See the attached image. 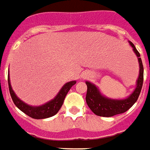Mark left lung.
<instances>
[{"label": "left lung", "instance_id": "left-lung-1", "mask_svg": "<svg viewBox=\"0 0 150 150\" xmlns=\"http://www.w3.org/2000/svg\"><path fill=\"white\" fill-rule=\"evenodd\" d=\"M129 45L133 47V51L137 55L139 64V75L136 82V87L127 98L122 99L110 98L103 95L96 85L89 81H86L87 86V91L86 95V102L87 106L91 111L101 117H112L116 115L122 114L127 111L134 103H136L139 97L143 84V68L142 61L140 58V54L131 41H129Z\"/></svg>", "mask_w": 150, "mask_h": 150}]
</instances>
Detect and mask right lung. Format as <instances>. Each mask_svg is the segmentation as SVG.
I'll use <instances>...</instances> for the list:
<instances>
[{
	"label": "right lung",
	"instance_id": "add662e5",
	"mask_svg": "<svg viewBox=\"0 0 150 150\" xmlns=\"http://www.w3.org/2000/svg\"><path fill=\"white\" fill-rule=\"evenodd\" d=\"M8 88H9V92L13 103L16 105V106L26 114L28 116L35 118V119H44V118H47V117H52L55 115H56L61 106L64 103V98L66 97L67 92L69 91L70 89L71 88L73 85L76 83V81H70L67 83L62 86L60 91L58 92V94L55 95V98H52V100L48 101L47 103H44L40 106H31L27 103L19 98L17 95L15 94V92L12 88L11 86V82H10L9 77V71L8 73Z\"/></svg>",
	"mask_w": 150,
	"mask_h": 150
}]
</instances>
